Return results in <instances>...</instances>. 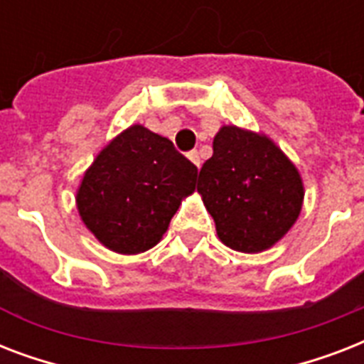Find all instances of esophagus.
<instances>
[{"label": "esophagus", "mask_w": 364, "mask_h": 364, "mask_svg": "<svg viewBox=\"0 0 364 364\" xmlns=\"http://www.w3.org/2000/svg\"><path fill=\"white\" fill-rule=\"evenodd\" d=\"M187 156H188V159H191V162H193L194 166H198V168H200V164H202V159H200V153H198V151H196V149H193V151H188Z\"/></svg>", "instance_id": "esophagus-1"}]
</instances>
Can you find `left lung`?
I'll return each mask as SVG.
<instances>
[{"instance_id": "1", "label": "left lung", "mask_w": 364, "mask_h": 364, "mask_svg": "<svg viewBox=\"0 0 364 364\" xmlns=\"http://www.w3.org/2000/svg\"><path fill=\"white\" fill-rule=\"evenodd\" d=\"M196 188L217 236L242 253L272 247L293 227L304 198L293 162L268 137L236 126L219 130Z\"/></svg>"}]
</instances>
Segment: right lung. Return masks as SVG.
Listing matches in <instances>:
<instances>
[{
  "label": "right lung",
  "mask_w": 364,
  "mask_h": 364,
  "mask_svg": "<svg viewBox=\"0 0 364 364\" xmlns=\"http://www.w3.org/2000/svg\"><path fill=\"white\" fill-rule=\"evenodd\" d=\"M198 168L168 137L136 124L117 136L82 177L77 205L90 232L117 253L160 242Z\"/></svg>",
  "instance_id": "add662e5"
}]
</instances>
